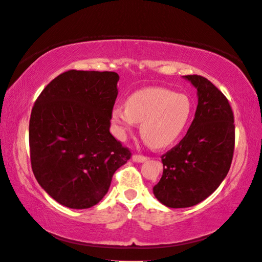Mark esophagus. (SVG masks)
<instances>
[{"mask_svg":"<svg viewBox=\"0 0 262 262\" xmlns=\"http://www.w3.org/2000/svg\"><path fill=\"white\" fill-rule=\"evenodd\" d=\"M132 160L135 161V162H139V163H141V162H145L146 160H148V157L147 156H144V155H138V154H135L132 156Z\"/></svg>","mask_w":262,"mask_h":262,"instance_id":"34e87169","label":"esophagus"}]
</instances>
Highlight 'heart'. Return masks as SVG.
I'll list each match as a JSON object with an SVG mask.
<instances>
[{"label":"heart","mask_w":262,"mask_h":262,"mask_svg":"<svg viewBox=\"0 0 262 262\" xmlns=\"http://www.w3.org/2000/svg\"><path fill=\"white\" fill-rule=\"evenodd\" d=\"M191 113L192 103L186 95L163 88H148L132 93L125 108L115 107L112 121L120 136L130 132L135 123H141V137L151 147L164 148L186 131Z\"/></svg>","instance_id":"heart-1"}]
</instances>
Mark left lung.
<instances>
[{"instance_id":"1","label":"left lung","mask_w":262,"mask_h":262,"mask_svg":"<svg viewBox=\"0 0 262 262\" xmlns=\"http://www.w3.org/2000/svg\"><path fill=\"white\" fill-rule=\"evenodd\" d=\"M197 89L195 117L180 142L161 156L163 174L152 191L162 204L180 209L199 204L226 178L235 147L229 101L201 75H186Z\"/></svg>"}]
</instances>
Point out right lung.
<instances>
[{
	"label": "right lung",
	"mask_w": 262,
	"mask_h": 262,
	"mask_svg": "<svg viewBox=\"0 0 262 262\" xmlns=\"http://www.w3.org/2000/svg\"><path fill=\"white\" fill-rule=\"evenodd\" d=\"M115 72L67 71L43 89L29 120V154L39 186L58 203L89 209L130 160L110 132L117 97Z\"/></svg>",
	"instance_id": "obj_1"
}]
</instances>
